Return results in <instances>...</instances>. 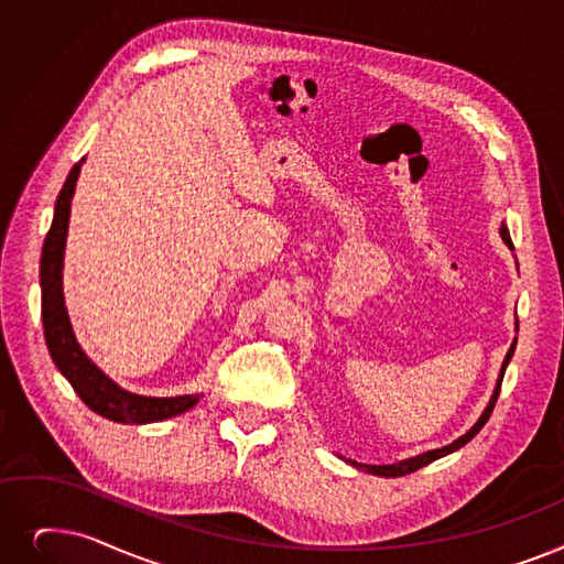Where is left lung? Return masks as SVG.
Listing matches in <instances>:
<instances>
[{"mask_svg":"<svg viewBox=\"0 0 564 564\" xmlns=\"http://www.w3.org/2000/svg\"><path fill=\"white\" fill-rule=\"evenodd\" d=\"M500 235H502V239H505V243L507 247H511V239H509V232H507V228L502 226L500 228ZM513 348H517V338H513V343H511V348H509V352H507V357H505V361H502V369H500V378H498V384H496V391H494V397H491V403L486 405V410L481 412V417L477 420V424L465 433V435H460L458 440H454L452 445H447V447H443V449H433V452H426V454H420V456H414V458H408V460H401V463H394V465H361V463H352V465H357V468H364V470H369V473H373V475H380V477H403V475H410V473H414V470H420V468H424V465H429V463H433V460H437V458H443V456H447V454H452V452H456V449H460L463 445H468L470 440L484 429V424L488 422V417H491V412H494V408H496V401H498V397H500V387H502V376H505V369H507V364H509V359H511V355H513Z\"/></svg>","mask_w":564,"mask_h":564,"instance_id":"8db88e82","label":"left lung"}]
</instances>
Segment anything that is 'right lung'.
<instances>
[{
    "instance_id": "right-lung-1",
    "label": "right lung",
    "mask_w": 564,
    "mask_h": 564,
    "mask_svg": "<svg viewBox=\"0 0 564 564\" xmlns=\"http://www.w3.org/2000/svg\"><path fill=\"white\" fill-rule=\"evenodd\" d=\"M85 161V159H83ZM70 167V173L57 195L53 226L45 235L43 253H41V317H43V332L47 350H51L53 361L62 376L76 389V394L85 401L89 410L101 414L106 420L119 424H150L161 422L175 414L186 412L198 403L200 394H186L173 399H152V397H138L131 391L117 387L106 373H101L91 359L78 346L76 336H73L64 295H62V264H64V243L68 230V214H70V198L76 191V180L80 175V165Z\"/></svg>"
}]
</instances>
